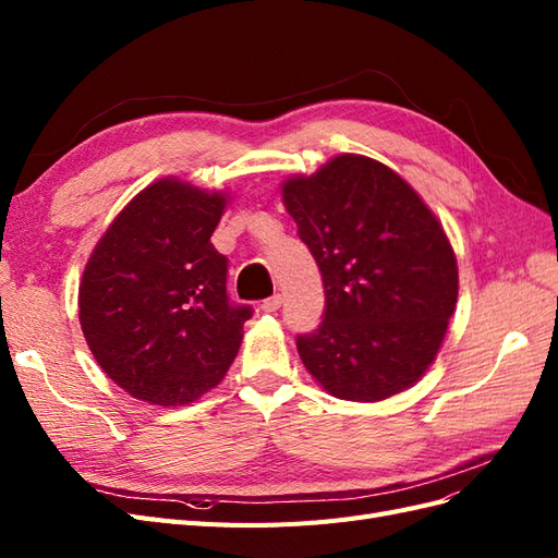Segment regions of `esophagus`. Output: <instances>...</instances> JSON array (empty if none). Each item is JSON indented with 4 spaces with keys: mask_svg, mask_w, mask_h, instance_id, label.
Listing matches in <instances>:
<instances>
[{
    "mask_svg": "<svg viewBox=\"0 0 558 558\" xmlns=\"http://www.w3.org/2000/svg\"><path fill=\"white\" fill-rule=\"evenodd\" d=\"M281 295L279 293H275L272 298H267V300H263V305H260V310L265 312V314H272V312H277L279 307H281Z\"/></svg>",
    "mask_w": 558,
    "mask_h": 558,
    "instance_id": "obj_1",
    "label": "esophagus"
}]
</instances>
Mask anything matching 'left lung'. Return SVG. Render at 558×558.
I'll return each instance as SVG.
<instances>
[{"label":"left lung","instance_id":"obj_1","mask_svg":"<svg viewBox=\"0 0 558 558\" xmlns=\"http://www.w3.org/2000/svg\"><path fill=\"white\" fill-rule=\"evenodd\" d=\"M324 277L326 314L298 353L335 398L377 402L421 379L445 340L459 267L435 214L386 165L344 154L281 189Z\"/></svg>","mask_w":558,"mask_h":558}]
</instances>
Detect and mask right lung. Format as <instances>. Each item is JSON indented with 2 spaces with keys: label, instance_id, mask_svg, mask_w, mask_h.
Wrapping results in <instances>:
<instances>
[{
  "label": "right lung",
  "instance_id": "right-lung-1",
  "mask_svg": "<svg viewBox=\"0 0 558 558\" xmlns=\"http://www.w3.org/2000/svg\"><path fill=\"white\" fill-rule=\"evenodd\" d=\"M228 197L179 179L150 183L97 242L78 289L95 361L132 398L189 404L228 373L248 305L228 298L211 244Z\"/></svg>",
  "mask_w": 558,
  "mask_h": 558
}]
</instances>
